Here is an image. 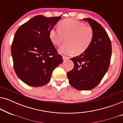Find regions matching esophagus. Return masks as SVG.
I'll use <instances>...</instances> for the list:
<instances>
[{"label":"esophagus","instance_id":"obj_1","mask_svg":"<svg viewBox=\"0 0 123 123\" xmlns=\"http://www.w3.org/2000/svg\"><path fill=\"white\" fill-rule=\"evenodd\" d=\"M69 58L68 57H67V56H63V60H67V59H69Z\"/></svg>","mask_w":123,"mask_h":123}]
</instances>
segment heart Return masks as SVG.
Masks as SVG:
<instances>
[{"label":"heart","instance_id":"1","mask_svg":"<svg viewBox=\"0 0 123 123\" xmlns=\"http://www.w3.org/2000/svg\"><path fill=\"white\" fill-rule=\"evenodd\" d=\"M49 37L54 44L60 46L65 41L67 43L59 48L60 53L79 55L86 51L91 44L94 37L93 30L86 26L82 22L68 18L60 21L59 28L50 30Z\"/></svg>","mask_w":123,"mask_h":123}]
</instances>
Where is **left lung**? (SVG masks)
<instances>
[{
    "instance_id": "1",
    "label": "left lung",
    "mask_w": 123,
    "mask_h": 123,
    "mask_svg": "<svg viewBox=\"0 0 123 123\" xmlns=\"http://www.w3.org/2000/svg\"><path fill=\"white\" fill-rule=\"evenodd\" d=\"M88 22L93 30L91 44L81 54L71 58L73 69L67 73L70 85L78 90H91L97 86L108 70L111 57L110 38L101 25L90 18Z\"/></svg>"
}]
</instances>
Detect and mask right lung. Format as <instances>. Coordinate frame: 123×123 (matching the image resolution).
Instances as JSON below:
<instances>
[{"label": "right lung", "mask_w": 123, "mask_h": 123, "mask_svg": "<svg viewBox=\"0 0 123 123\" xmlns=\"http://www.w3.org/2000/svg\"><path fill=\"white\" fill-rule=\"evenodd\" d=\"M61 18L38 15L21 25L15 33L11 47L14 69L28 86L46 85L53 70L63 63L49 37L50 30Z\"/></svg>", "instance_id": "add662e5"}]
</instances>
